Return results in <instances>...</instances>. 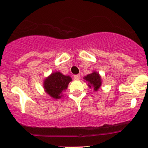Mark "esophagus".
<instances>
[{"mask_svg":"<svg viewBox=\"0 0 148 148\" xmlns=\"http://www.w3.org/2000/svg\"><path fill=\"white\" fill-rule=\"evenodd\" d=\"M74 79L76 80H79L80 79V75H74Z\"/></svg>","mask_w":148,"mask_h":148,"instance_id":"esophagus-1","label":"esophagus"}]
</instances>
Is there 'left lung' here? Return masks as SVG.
Returning <instances> with one entry per match:
<instances>
[{"label":"left lung","mask_w":148,"mask_h":148,"mask_svg":"<svg viewBox=\"0 0 148 148\" xmlns=\"http://www.w3.org/2000/svg\"><path fill=\"white\" fill-rule=\"evenodd\" d=\"M84 79L88 83V86L93 88L94 91H98L102 85V78L98 72L94 71L92 73L87 75Z\"/></svg>","instance_id":"1"}]
</instances>
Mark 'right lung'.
<instances>
[{
	"instance_id": "add662e5",
	"label": "right lung",
	"mask_w": 148,
	"mask_h": 148,
	"mask_svg": "<svg viewBox=\"0 0 148 148\" xmlns=\"http://www.w3.org/2000/svg\"><path fill=\"white\" fill-rule=\"evenodd\" d=\"M71 81L70 76L64 75L60 72H54L44 79V88L52 98L59 99L62 96V93L66 90Z\"/></svg>"
}]
</instances>
